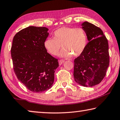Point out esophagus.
<instances>
[{"label":"esophagus","mask_w":120,"mask_h":120,"mask_svg":"<svg viewBox=\"0 0 120 120\" xmlns=\"http://www.w3.org/2000/svg\"><path fill=\"white\" fill-rule=\"evenodd\" d=\"M64 60H59V65H61L63 63H64Z\"/></svg>","instance_id":"1"}]
</instances>
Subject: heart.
<instances>
[{
  "instance_id": "obj_1",
  "label": "heart",
  "mask_w": 120,
  "mask_h": 120,
  "mask_svg": "<svg viewBox=\"0 0 120 120\" xmlns=\"http://www.w3.org/2000/svg\"><path fill=\"white\" fill-rule=\"evenodd\" d=\"M88 37L82 28L62 27L56 30L53 39H47L44 42L45 50L51 55H57L61 49L63 50L59 54L60 57L68 58L73 56L77 57L81 55L86 49Z\"/></svg>"
}]
</instances>
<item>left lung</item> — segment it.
<instances>
[{
  "mask_svg": "<svg viewBox=\"0 0 120 120\" xmlns=\"http://www.w3.org/2000/svg\"><path fill=\"white\" fill-rule=\"evenodd\" d=\"M81 26L89 42L82 53L74 60L73 76L81 86H93L99 84L106 75L110 62L108 42L100 28L87 21Z\"/></svg>",
  "mask_w": 120,
  "mask_h": 120,
  "instance_id": "obj_1",
  "label": "left lung"
}]
</instances>
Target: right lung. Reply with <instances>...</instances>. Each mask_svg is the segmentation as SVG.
Masks as SVG:
<instances>
[{"label":"right lung","mask_w":120,"mask_h":120,"mask_svg":"<svg viewBox=\"0 0 120 120\" xmlns=\"http://www.w3.org/2000/svg\"><path fill=\"white\" fill-rule=\"evenodd\" d=\"M45 27L29 26L14 36L11 48L15 73L31 92L40 93L52 86L58 59L47 52L44 42L49 36Z\"/></svg>","instance_id":"1"}]
</instances>
